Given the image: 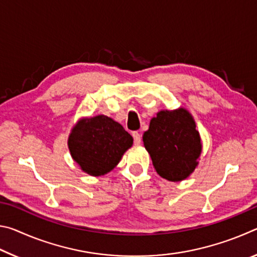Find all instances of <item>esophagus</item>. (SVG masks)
I'll list each match as a JSON object with an SVG mask.
<instances>
[{"mask_svg": "<svg viewBox=\"0 0 257 257\" xmlns=\"http://www.w3.org/2000/svg\"><path fill=\"white\" fill-rule=\"evenodd\" d=\"M133 137H134V143H135V145H139V144H141V142H142L141 134L137 133V132H135V133H133Z\"/></svg>", "mask_w": 257, "mask_h": 257, "instance_id": "34e87169", "label": "esophagus"}]
</instances>
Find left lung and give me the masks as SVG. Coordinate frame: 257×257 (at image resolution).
I'll return each mask as SVG.
<instances>
[{"mask_svg":"<svg viewBox=\"0 0 257 257\" xmlns=\"http://www.w3.org/2000/svg\"><path fill=\"white\" fill-rule=\"evenodd\" d=\"M143 142L156 172L172 182L187 179L202 154L201 135L193 115L185 107L156 113L143 135Z\"/></svg>","mask_w":257,"mask_h":257,"instance_id":"8db88e82","label":"left lung"}]
</instances>
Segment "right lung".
I'll use <instances>...</instances> for the list:
<instances>
[{
	"label": "right lung",
	"instance_id": "obj_1",
	"mask_svg": "<svg viewBox=\"0 0 257 257\" xmlns=\"http://www.w3.org/2000/svg\"><path fill=\"white\" fill-rule=\"evenodd\" d=\"M133 143L122 125L103 114L78 120L68 138L71 158L93 177L112 171Z\"/></svg>",
	"mask_w": 257,
	"mask_h": 257
}]
</instances>
